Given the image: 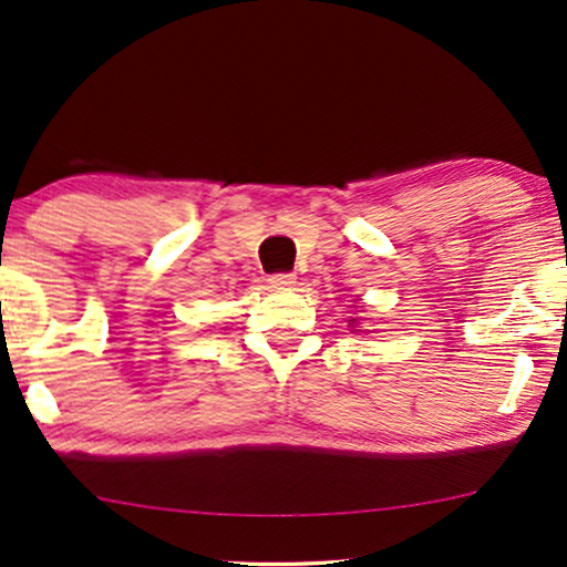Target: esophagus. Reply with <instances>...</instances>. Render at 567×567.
<instances>
[{"mask_svg":"<svg viewBox=\"0 0 567 567\" xmlns=\"http://www.w3.org/2000/svg\"><path fill=\"white\" fill-rule=\"evenodd\" d=\"M268 284L272 286V289H289V286L297 284V276L295 272H272V276L268 278Z\"/></svg>","mask_w":567,"mask_h":567,"instance_id":"esophagus-1","label":"esophagus"}]
</instances>
